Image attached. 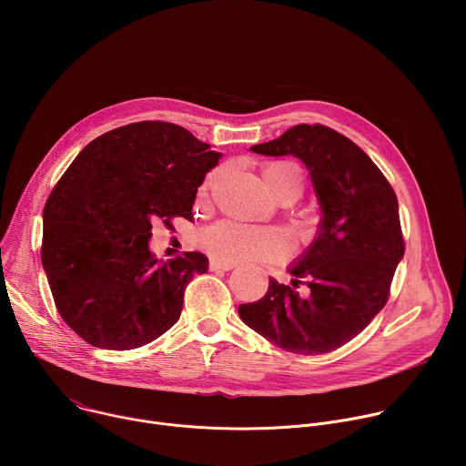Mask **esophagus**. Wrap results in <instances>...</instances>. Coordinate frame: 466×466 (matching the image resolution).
I'll use <instances>...</instances> for the list:
<instances>
[{
    "mask_svg": "<svg viewBox=\"0 0 466 466\" xmlns=\"http://www.w3.org/2000/svg\"><path fill=\"white\" fill-rule=\"evenodd\" d=\"M236 265L232 261H221V259H210V271H232Z\"/></svg>",
    "mask_w": 466,
    "mask_h": 466,
    "instance_id": "34e87169",
    "label": "esophagus"
}]
</instances>
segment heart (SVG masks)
Instances as JSON below:
<instances>
[{
	"label": "heart",
	"instance_id": "heart-1",
	"mask_svg": "<svg viewBox=\"0 0 466 466\" xmlns=\"http://www.w3.org/2000/svg\"><path fill=\"white\" fill-rule=\"evenodd\" d=\"M210 175L208 180H212ZM265 186L273 195L291 187L299 195L302 191V171L293 162H271L261 169ZM197 243L210 256L223 261L248 259H282L289 254V241L273 228L245 225L238 221H219L198 232Z\"/></svg>",
	"mask_w": 466,
	"mask_h": 466
}]
</instances>
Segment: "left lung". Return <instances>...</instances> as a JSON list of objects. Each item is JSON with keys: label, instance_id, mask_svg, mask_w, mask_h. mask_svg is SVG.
<instances>
[{"label": "left lung", "instance_id": "1", "mask_svg": "<svg viewBox=\"0 0 466 466\" xmlns=\"http://www.w3.org/2000/svg\"><path fill=\"white\" fill-rule=\"evenodd\" d=\"M250 151L302 160L320 221L313 241L289 265L291 286L269 280L263 299L239 306V317L288 352L336 350L363 331L389 299L404 258L396 195L367 153L322 125H295ZM300 278L306 294L298 291Z\"/></svg>", "mask_w": 466, "mask_h": 466}]
</instances>
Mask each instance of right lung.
Wrapping results in <instances>:
<instances>
[{
  "label": "right lung",
  "mask_w": 466,
  "mask_h": 466,
  "mask_svg": "<svg viewBox=\"0 0 466 466\" xmlns=\"http://www.w3.org/2000/svg\"><path fill=\"white\" fill-rule=\"evenodd\" d=\"M221 153L186 128L140 121L90 142L44 207L42 265L64 322L105 350L144 347L180 317L184 289L208 271L186 252L158 261L153 223L193 219L197 187Z\"/></svg>",
  "instance_id": "right-lung-1"
}]
</instances>
